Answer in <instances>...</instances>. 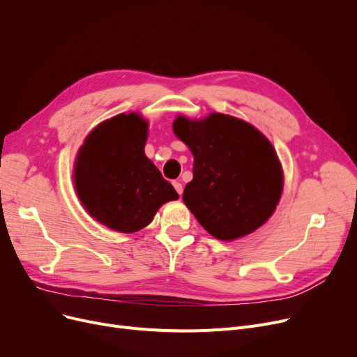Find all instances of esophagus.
<instances>
[{
  "label": "esophagus",
  "mask_w": 357,
  "mask_h": 357,
  "mask_svg": "<svg viewBox=\"0 0 357 357\" xmlns=\"http://www.w3.org/2000/svg\"><path fill=\"white\" fill-rule=\"evenodd\" d=\"M172 185H174L175 191H176L179 195H182V192H183V186H182V183H181V182H178V181H174V182H172Z\"/></svg>",
  "instance_id": "obj_1"
}]
</instances>
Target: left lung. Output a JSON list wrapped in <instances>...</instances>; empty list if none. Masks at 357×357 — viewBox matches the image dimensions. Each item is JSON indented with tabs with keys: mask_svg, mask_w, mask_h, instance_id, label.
Listing matches in <instances>:
<instances>
[{
	"mask_svg": "<svg viewBox=\"0 0 357 357\" xmlns=\"http://www.w3.org/2000/svg\"><path fill=\"white\" fill-rule=\"evenodd\" d=\"M172 128L194 155L182 199L201 226L222 241L264 226L284 191L282 165L266 136L221 112L201 120L178 116Z\"/></svg>",
	"mask_w": 357,
	"mask_h": 357,
	"instance_id": "obj_1",
	"label": "left lung"
}]
</instances>
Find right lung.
<instances>
[{
  "mask_svg": "<svg viewBox=\"0 0 357 357\" xmlns=\"http://www.w3.org/2000/svg\"><path fill=\"white\" fill-rule=\"evenodd\" d=\"M147 128L139 112H123L92 128L75 159L73 185L81 204L114 231L144 229L163 204L179 198L144 155Z\"/></svg>",
  "mask_w": 357,
  "mask_h": 357,
  "instance_id": "obj_1",
  "label": "right lung"
}]
</instances>
